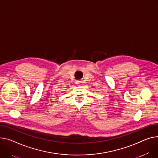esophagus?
<instances>
[{
	"mask_svg": "<svg viewBox=\"0 0 158 158\" xmlns=\"http://www.w3.org/2000/svg\"><path fill=\"white\" fill-rule=\"evenodd\" d=\"M81 83V81H76V85H79Z\"/></svg>",
	"mask_w": 158,
	"mask_h": 158,
	"instance_id": "esophagus-1",
	"label": "esophagus"
}]
</instances>
